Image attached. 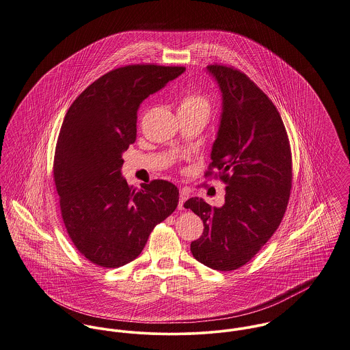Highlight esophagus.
I'll use <instances>...</instances> for the list:
<instances>
[{
	"label": "esophagus",
	"instance_id": "1",
	"mask_svg": "<svg viewBox=\"0 0 350 350\" xmlns=\"http://www.w3.org/2000/svg\"><path fill=\"white\" fill-rule=\"evenodd\" d=\"M189 193L187 190L180 191V202H178V209L184 211V202L188 200Z\"/></svg>",
	"mask_w": 350,
	"mask_h": 350
}]
</instances>
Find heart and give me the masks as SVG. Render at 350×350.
I'll list each match as a JSON object with an SVG mask.
<instances>
[{
    "mask_svg": "<svg viewBox=\"0 0 350 350\" xmlns=\"http://www.w3.org/2000/svg\"><path fill=\"white\" fill-rule=\"evenodd\" d=\"M178 111H187V113H193L202 116L205 120L211 116V103L206 97L201 94H187L180 105H178Z\"/></svg>",
    "mask_w": 350,
    "mask_h": 350,
    "instance_id": "b5f03b06",
    "label": "heart"
}]
</instances>
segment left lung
Returning a JSON list of instances; mask_svg holds the SVG:
<instances>
[{
  "instance_id": "1",
  "label": "left lung",
  "mask_w": 350,
  "mask_h": 350,
  "mask_svg": "<svg viewBox=\"0 0 350 350\" xmlns=\"http://www.w3.org/2000/svg\"><path fill=\"white\" fill-rule=\"evenodd\" d=\"M206 70L222 100L211 166L226 184L225 204L212 208L191 197L184 206L205 226L190 243L193 257L229 271L250 261L281 224L291 196L292 154L278 110L253 81L222 65Z\"/></svg>"
}]
</instances>
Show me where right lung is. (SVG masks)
<instances>
[{"label": "right lung", "mask_w": 350, "mask_h": 350, "mask_svg": "<svg viewBox=\"0 0 350 350\" xmlns=\"http://www.w3.org/2000/svg\"><path fill=\"white\" fill-rule=\"evenodd\" d=\"M185 72L129 65L89 85L66 111L54 154L61 215L81 254L118 268L142 252L150 232L178 205V189L154 180L137 189L122 177V153L137 137L141 103Z\"/></svg>", "instance_id": "right-lung-1"}]
</instances>
